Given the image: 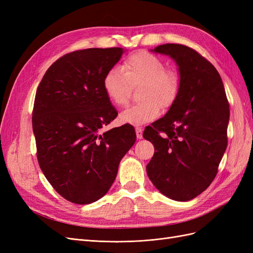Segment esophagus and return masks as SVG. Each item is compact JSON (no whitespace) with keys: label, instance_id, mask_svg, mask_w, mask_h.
I'll list each match as a JSON object with an SVG mask.
<instances>
[{"label":"esophagus","instance_id":"esophagus-1","mask_svg":"<svg viewBox=\"0 0 253 253\" xmlns=\"http://www.w3.org/2000/svg\"><path fill=\"white\" fill-rule=\"evenodd\" d=\"M135 131H136V136H137V138H138V139H141V138H142V128H141V127H136V128H135Z\"/></svg>","mask_w":253,"mask_h":253}]
</instances>
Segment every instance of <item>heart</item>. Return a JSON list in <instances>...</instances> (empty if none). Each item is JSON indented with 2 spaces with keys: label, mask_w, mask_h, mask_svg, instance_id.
Returning a JSON list of instances; mask_svg holds the SVG:
<instances>
[{
  "label": "heart",
  "mask_w": 253,
  "mask_h": 253,
  "mask_svg": "<svg viewBox=\"0 0 253 253\" xmlns=\"http://www.w3.org/2000/svg\"><path fill=\"white\" fill-rule=\"evenodd\" d=\"M138 85L140 102L119 115L124 124L142 126L155 120L160 115V106L168 109L176 100L179 80L175 73L166 70L162 60L145 51L129 56L121 68H111L103 78L105 95L118 108L127 103L131 86Z\"/></svg>",
  "instance_id": "1"
}]
</instances>
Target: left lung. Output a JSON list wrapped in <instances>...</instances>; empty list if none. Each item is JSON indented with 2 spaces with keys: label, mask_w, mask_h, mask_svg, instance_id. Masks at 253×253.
Returning a JSON list of instances; mask_svg holds the SVG:
<instances>
[{
  "label": "left lung",
  "mask_w": 253,
  "mask_h": 253,
  "mask_svg": "<svg viewBox=\"0 0 253 253\" xmlns=\"http://www.w3.org/2000/svg\"><path fill=\"white\" fill-rule=\"evenodd\" d=\"M151 51L175 61L179 90L165 116L143 132L156 151L147 173L160 193L187 202L216 176L227 148L229 103L216 68L194 49L168 43Z\"/></svg>",
  "instance_id": "8db88e82"
}]
</instances>
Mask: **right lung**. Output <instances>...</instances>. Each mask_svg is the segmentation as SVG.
<instances>
[{"instance_id":"obj_1","label":"right lung","mask_w":253,"mask_h":253,"mask_svg":"<svg viewBox=\"0 0 253 253\" xmlns=\"http://www.w3.org/2000/svg\"><path fill=\"white\" fill-rule=\"evenodd\" d=\"M124 52L120 47L70 52L38 86L33 112L38 162L52 188L72 203L87 205L104 196L135 143L132 126L101 132L118 115L103 78Z\"/></svg>"}]
</instances>
